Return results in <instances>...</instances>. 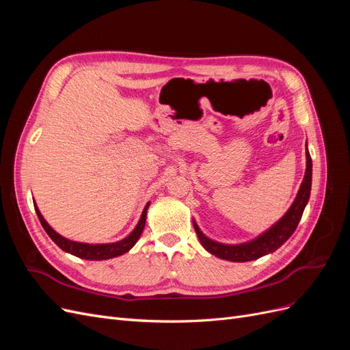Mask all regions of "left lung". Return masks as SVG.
<instances>
[{"mask_svg":"<svg viewBox=\"0 0 350 350\" xmlns=\"http://www.w3.org/2000/svg\"><path fill=\"white\" fill-rule=\"evenodd\" d=\"M311 179H312V159L310 156V152L306 150V171L298 191V196H296L293 204L288 210V213H286L276 225H273L267 232H264L262 235H260L257 239H254L251 242L241 243V245H224V243L215 242L208 239L207 237H204L203 232L200 230V228L194 221V229L201 242V245L219 258L238 261V262L257 260L262 256H266L269 252L276 251L291 238L296 226L299 224L304 208L310 200Z\"/></svg>","mask_w":350,"mask_h":350,"instance_id":"8db88e82","label":"left lung"}]
</instances>
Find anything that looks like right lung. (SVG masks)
<instances>
[{"mask_svg": "<svg viewBox=\"0 0 350 350\" xmlns=\"http://www.w3.org/2000/svg\"><path fill=\"white\" fill-rule=\"evenodd\" d=\"M149 204L150 203L146 204L143 213H142V217L139 220V224H137L135 229L131 232L129 237H126L122 241H120V242L98 243V245H92V243H83V242L70 241V239H67L64 237H61L59 234H57V232L46 224V220L42 217L40 211L38 210L36 204H35V210H36V215L39 217L40 225L44 226V229H45L46 234L49 235V238L54 241L62 251L70 252V254H72V256L84 258V260H108V258L122 256V254H125L126 251H130L134 247V243L139 241L142 232L144 229V225H146V215H147V208H149Z\"/></svg>", "mask_w": 350, "mask_h": 350, "instance_id": "add662e5", "label": "right lung"}]
</instances>
